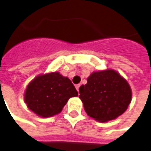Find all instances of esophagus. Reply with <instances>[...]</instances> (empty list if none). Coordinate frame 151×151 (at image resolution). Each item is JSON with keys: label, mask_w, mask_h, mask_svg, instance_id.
Instances as JSON below:
<instances>
[{"label": "esophagus", "mask_w": 151, "mask_h": 151, "mask_svg": "<svg viewBox=\"0 0 151 151\" xmlns=\"http://www.w3.org/2000/svg\"><path fill=\"white\" fill-rule=\"evenodd\" d=\"M79 87H80V84H78V85H76V90H77V91H78V92H79Z\"/></svg>", "instance_id": "esophagus-1"}]
</instances>
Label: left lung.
I'll use <instances>...</instances> for the list:
<instances>
[{
    "mask_svg": "<svg viewBox=\"0 0 151 151\" xmlns=\"http://www.w3.org/2000/svg\"><path fill=\"white\" fill-rule=\"evenodd\" d=\"M79 93L86 114L100 122L117 119L132 101L129 84L114 69L92 72L87 83L79 87Z\"/></svg>",
    "mask_w": 151,
    "mask_h": 151,
    "instance_id": "8db88e82",
    "label": "left lung"
}]
</instances>
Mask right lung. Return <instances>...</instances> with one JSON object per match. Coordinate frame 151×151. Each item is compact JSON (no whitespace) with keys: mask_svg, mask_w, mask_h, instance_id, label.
Segmentation results:
<instances>
[{"mask_svg":"<svg viewBox=\"0 0 151 151\" xmlns=\"http://www.w3.org/2000/svg\"><path fill=\"white\" fill-rule=\"evenodd\" d=\"M78 92L68 77L58 72L37 76L28 84L24 101L28 108L41 118L59 114L71 97Z\"/></svg>","mask_w":151,"mask_h":151,"instance_id":"obj_1","label":"right lung"}]
</instances>
